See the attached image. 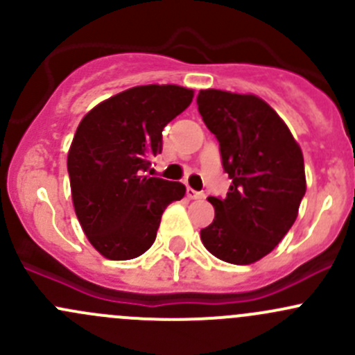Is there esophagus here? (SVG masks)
Instances as JSON below:
<instances>
[{
	"instance_id": "1",
	"label": "esophagus",
	"mask_w": 355,
	"mask_h": 355,
	"mask_svg": "<svg viewBox=\"0 0 355 355\" xmlns=\"http://www.w3.org/2000/svg\"><path fill=\"white\" fill-rule=\"evenodd\" d=\"M187 198L189 199H204L206 196H204V192H198V191H194V189H187Z\"/></svg>"
}]
</instances>
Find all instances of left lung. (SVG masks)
Segmentation results:
<instances>
[{
    "label": "left lung",
    "mask_w": 355,
    "mask_h": 355,
    "mask_svg": "<svg viewBox=\"0 0 355 355\" xmlns=\"http://www.w3.org/2000/svg\"><path fill=\"white\" fill-rule=\"evenodd\" d=\"M198 106L232 178L227 198H207L214 220L200 230V241L218 259L256 263L280 244L299 213L306 194L302 151L257 96L206 89Z\"/></svg>",
    "instance_id": "1"
}]
</instances>
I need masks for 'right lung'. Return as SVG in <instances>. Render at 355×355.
Wrapping results in <instances>:
<instances>
[{
	"label": "right lung",
	"instance_id": "add662e5",
	"mask_svg": "<svg viewBox=\"0 0 355 355\" xmlns=\"http://www.w3.org/2000/svg\"><path fill=\"white\" fill-rule=\"evenodd\" d=\"M192 89L139 85L99 103L82 118L68 151L71 200L101 256L125 261L156 241L161 214L185 196L180 182L144 177L163 149V128L187 108Z\"/></svg>",
	"mask_w": 355,
	"mask_h": 355
}]
</instances>
